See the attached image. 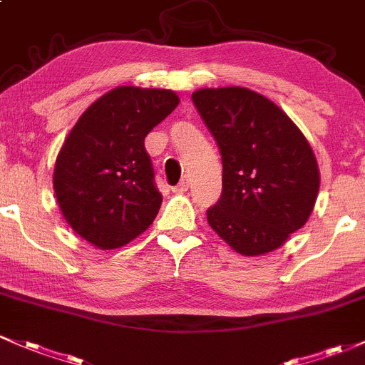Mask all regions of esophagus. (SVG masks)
<instances>
[{
    "instance_id": "34e87169",
    "label": "esophagus",
    "mask_w": 365,
    "mask_h": 365,
    "mask_svg": "<svg viewBox=\"0 0 365 365\" xmlns=\"http://www.w3.org/2000/svg\"><path fill=\"white\" fill-rule=\"evenodd\" d=\"M187 187H190V179L184 178L178 186L172 187V191H174V193H184V191H187Z\"/></svg>"
}]
</instances>
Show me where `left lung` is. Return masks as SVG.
<instances>
[{
    "mask_svg": "<svg viewBox=\"0 0 365 365\" xmlns=\"http://www.w3.org/2000/svg\"><path fill=\"white\" fill-rule=\"evenodd\" d=\"M222 158L221 198L207 221L231 249L261 256L308 221L320 175L307 137L275 103L242 87L191 96Z\"/></svg>",
    "mask_w": 365,
    "mask_h": 365,
    "instance_id": "8db88e82",
    "label": "left lung"
}]
</instances>
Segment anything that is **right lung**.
Masks as SVG:
<instances>
[{
  "label": "right lung",
  "mask_w": 365,
  "mask_h": 365,
  "mask_svg": "<svg viewBox=\"0 0 365 365\" xmlns=\"http://www.w3.org/2000/svg\"><path fill=\"white\" fill-rule=\"evenodd\" d=\"M178 104L172 90L113 88L66 137L53 190L68 225L92 245L118 249L155 221L162 193L144 139Z\"/></svg>",
  "instance_id": "obj_1"
}]
</instances>
